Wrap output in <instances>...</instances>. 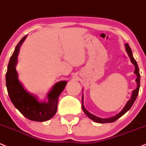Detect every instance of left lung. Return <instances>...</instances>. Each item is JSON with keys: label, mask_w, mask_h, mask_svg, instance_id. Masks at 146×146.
I'll use <instances>...</instances> for the list:
<instances>
[{"label": "left lung", "mask_w": 146, "mask_h": 146, "mask_svg": "<svg viewBox=\"0 0 146 146\" xmlns=\"http://www.w3.org/2000/svg\"><path fill=\"white\" fill-rule=\"evenodd\" d=\"M125 46H126V52H127L128 54L129 55L130 58H131V62L134 64V66L135 67V72L134 73L135 74L137 75V79H136V81H137V88L135 89V90L133 91V94H132V96H131V100H129L128 101L127 104H126V106H125L124 109H123V110L121 111L119 113H118L117 115L114 116V117H111V118H109V119H102V118H100V117H98L94 115H92V113H90V112H88L86 109H85V108L83 106V97L82 96V109H83V110L84 111V113H85V114L87 115V116L88 117H90L91 119H92V120L96 121V122L97 123H100V124H103V123H110V122H113V121H116L118 118H119L121 116L123 115L126 113L127 111L129 110L130 109H131L132 106H133V103L135 102V100H136L137 97L138 96V94H139V87H140V74H139V67H138V65H137V61H135L134 58H133V53H132V51H131V48H130V46H128V44H125Z\"/></svg>", "instance_id": "obj_1"}]
</instances>
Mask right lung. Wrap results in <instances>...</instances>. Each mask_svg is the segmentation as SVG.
Returning a JSON list of instances; mask_svg holds the SVG:
<instances>
[{"label": "right lung", "mask_w": 146, "mask_h": 146, "mask_svg": "<svg viewBox=\"0 0 146 146\" xmlns=\"http://www.w3.org/2000/svg\"><path fill=\"white\" fill-rule=\"evenodd\" d=\"M26 37L27 35L17 44L14 52L10 58L6 73L7 89L12 103L25 117L32 121H47L56 113L59 96L64 90L67 82H59L53 87L48 95V102H39L34 96L28 93L24 89L18 79L15 65L20 47Z\"/></svg>", "instance_id": "right-lung-1"}]
</instances>
